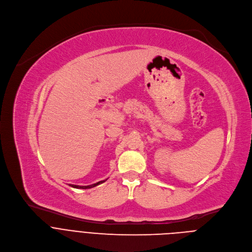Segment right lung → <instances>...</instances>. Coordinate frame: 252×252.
I'll return each instance as SVG.
<instances>
[{"label":"right lung","instance_id":"obj_1","mask_svg":"<svg viewBox=\"0 0 252 252\" xmlns=\"http://www.w3.org/2000/svg\"><path fill=\"white\" fill-rule=\"evenodd\" d=\"M106 181V179H104V181H100V182H98V183H96V184H94V185H90V186H75V185H69L71 188H75V189H92V188H94V187H96V186H98V185H100V184H102V183H104Z\"/></svg>","mask_w":252,"mask_h":252}]
</instances>
